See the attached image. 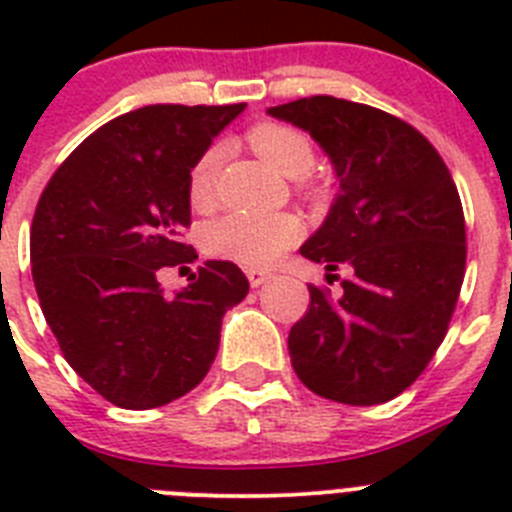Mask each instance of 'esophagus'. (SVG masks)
Instances as JSON below:
<instances>
[{"mask_svg":"<svg viewBox=\"0 0 512 512\" xmlns=\"http://www.w3.org/2000/svg\"><path fill=\"white\" fill-rule=\"evenodd\" d=\"M246 274H248V282H251V287H261V284H266L271 277H274L271 271H264V269H248Z\"/></svg>","mask_w":512,"mask_h":512,"instance_id":"esophagus-1","label":"esophagus"}]
</instances>
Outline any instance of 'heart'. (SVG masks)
<instances>
[{
    "label": "heart",
    "instance_id": "heart-1",
    "mask_svg": "<svg viewBox=\"0 0 512 512\" xmlns=\"http://www.w3.org/2000/svg\"><path fill=\"white\" fill-rule=\"evenodd\" d=\"M248 143L264 161L287 176H305L315 164V146L305 130L287 122L266 120L248 130ZM225 146L212 143L189 171L187 194L197 210H207L217 200V176L223 166ZM305 225L292 212H248L233 210L207 223L202 241L207 253L217 259L235 261L251 269L277 264L287 248L295 246Z\"/></svg>",
    "mask_w": 512,
    "mask_h": 512
}]
</instances>
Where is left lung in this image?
<instances>
[{"instance_id":"1","label":"left lung","mask_w":512,"mask_h":512,"mask_svg":"<svg viewBox=\"0 0 512 512\" xmlns=\"http://www.w3.org/2000/svg\"><path fill=\"white\" fill-rule=\"evenodd\" d=\"M269 115L318 140L341 182L300 253L351 269L341 297L310 284L307 312L289 330L292 366L328 400H392L446 338L464 282L467 225L449 166L410 122L369 104L318 94Z\"/></svg>"}]
</instances>
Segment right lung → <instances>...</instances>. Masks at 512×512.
<instances>
[{"label": "right lung", "instance_id": "obj_1", "mask_svg": "<svg viewBox=\"0 0 512 512\" xmlns=\"http://www.w3.org/2000/svg\"><path fill=\"white\" fill-rule=\"evenodd\" d=\"M246 104H148L74 148L40 194L30 261L63 359L104 400L161 408L210 372L225 310L248 295L233 261H205L164 297L158 271L192 264L194 161Z\"/></svg>", "mask_w": 512, "mask_h": 512}]
</instances>
